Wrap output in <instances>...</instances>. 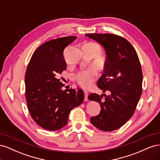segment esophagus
I'll list each match as a JSON object with an SVG mask.
<instances>
[{"instance_id": "esophagus-1", "label": "esophagus", "mask_w": 160, "mask_h": 160, "mask_svg": "<svg viewBox=\"0 0 160 160\" xmlns=\"http://www.w3.org/2000/svg\"><path fill=\"white\" fill-rule=\"evenodd\" d=\"M84 94H85V99H84L85 101H89V100H88V92L85 91H84Z\"/></svg>"}]
</instances>
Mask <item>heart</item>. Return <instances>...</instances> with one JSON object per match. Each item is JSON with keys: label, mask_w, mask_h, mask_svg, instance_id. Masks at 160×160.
<instances>
[{"label": "heart", "mask_w": 160, "mask_h": 160, "mask_svg": "<svg viewBox=\"0 0 160 160\" xmlns=\"http://www.w3.org/2000/svg\"><path fill=\"white\" fill-rule=\"evenodd\" d=\"M97 76L95 69L91 67L85 71L80 72L76 75V79L78 83L83 88H89L93 83Z\"/></svg>", "instance_id": "heart-1"}]
</instances>
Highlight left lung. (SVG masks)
Listing matches in <instances>:
<instances>
[{
	"label": "left lung",
	"instance_id": "left-lung-1",
	"mask_svg": "<svg viewBox=\"0 0 160 160\" xmlns=\"http://www.w3.org/2000/svg\"><path fill=\"white\" fill-rule=\"evenodd\" d=\"M104 48L106 61L98 87L103 93H91L88 99L98 102L100 113L90 119L101 131L119 129L132 117L142 93L143 75L136 51L124 38L114 34H86ZM104 98H103V97Z\"/></svg>",
	"mask_w": 160,
	"mask_h": 160
}]
</instances>
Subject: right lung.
I'll return each mask as SVG.
<instances>
[{
  "instance_id": "1",
  "label": "right lung",
  "mask_w": 160,
  "mask_h": 160,
  "mask_svg": "<svg viewBox=\"0 0 160 160\" xmlns=\"http://www.w3.org/2000/svg\"><path fill=\"white\" fill-rule=\"evenodd\" d=\"M76 38L70 36L45 42L33 53L27 68L25 83L28 109L34 121L47 130L63 128L68 122L70 111L83 102V90H62L65 85L57 79L67 68L65 48Z\"/></svg>"
}]
</instances>
